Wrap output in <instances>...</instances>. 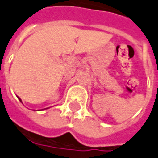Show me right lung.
<instances>
[{"label":"right lung","mask_w":158,"mask_h":158,"mask_svg":"<svg viewBox=\"0 0 158 158\" xmlns=\"http://www.w3.org/2000/svg\"><path fill=\"white\" fill-rule=\"evenodd\" d=\"M19 100H20V101H21V99H20V98H19Z\"/></svg>","instance_id":"obj_1"}]
</instances>
